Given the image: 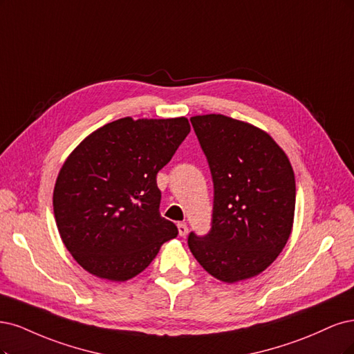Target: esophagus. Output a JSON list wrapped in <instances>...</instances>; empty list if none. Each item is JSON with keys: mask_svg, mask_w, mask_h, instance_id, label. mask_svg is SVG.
I'll use <instances>...</instances> for the list:
<instances>
[{"mask_svg": "<svg viewBox=\"0 0 354 354\" xmlns=\"http://www.w3.org/2000/svg\"><path fill=\"white\" fill-rule=\"evenodd\" d=\"M178 231L180 236H187L188 235V226L185 222H179L178 223Z\"/></svg>", "mask_w": 354, "mask_h": 354, "instance_id": "obj_1", "label": "esophagus"}]
</instances>
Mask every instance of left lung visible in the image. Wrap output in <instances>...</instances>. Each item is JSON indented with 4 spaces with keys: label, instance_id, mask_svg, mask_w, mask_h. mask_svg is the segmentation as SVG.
I'll use <instances>...</instances> for the list:
<instances>
[{
    "label": "left lung",
    "instance_id": "left-lung-1",
    "mask_svg": "<svg viewBox=\"0 0 354 354\" xmlns=\"http://www.w3.org/2000/svg\"><path fill=\"white\" fill-rule=\"evenodd\" d=\"M213 179L209 234L188 247L212 277L232 283L263 272L287 244L295 209L291 163L270 135L223 115L189 119Z\"/></svg>",
    "mask_w": 354,
    "mask_h": 354
}]
</instances>
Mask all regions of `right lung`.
Returning <instances> with one entry per match:
<instances>
[{
    "label": "right lung",
    "mask_w": 354,
    "mask_h": 354,
    "mask_svg": "<svg viewBox=\"0 0 354 354\" xmlns=\"http://www.w3.org/2000/svg\"><path fill=\"white\" fill-rule=\"evenodd\" d=\"M189 131L185 118H123L86 136L67 157L55 180L54 216L66 248L85 270L128 281L178 235L158 210L156 178Z\"/></svg>",
    "instance_id": "1"
}]
</instances>
